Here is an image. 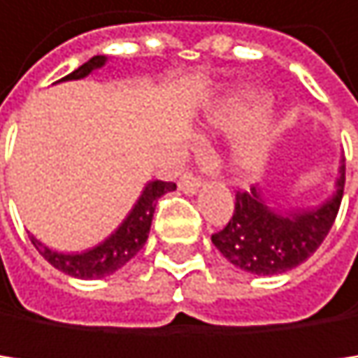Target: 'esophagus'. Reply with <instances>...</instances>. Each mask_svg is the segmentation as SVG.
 <instances>
[{"label":"esophagus","mask_w":358,"mask_h":358,"mask_svg":"<svg viewBox=\"0 0 358 358\" xmlns=\"http://www.w3.org/2000/svg\"><path fill=\"white\" fill-rule=\"evenodd\" d=\"M201 187V178L195 173H187L180 180V191H185L187 195H195Z\"/></svg>","instance_id":"34e87169"}]
</instances>
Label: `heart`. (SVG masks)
<instances>
[{
	"label": "heart",
	"mask_w": 358,
	"mask_h": 358,
	"mask_svg": "<svg viewBox=\"0 0 358 358\" xmlns=\"http://www.w3.org/2000/svg\"><path fill=\"white\" fill-rule=\"evenodd\" d=\"M268 107H271V99L266 94L241 92L227 99L217 111H213L208 122L223 133H241L251 124H255L268 111ZM275 135L277 131L268 122L249 131L231 150V167L245 176L259 171L268 159Z\"/></svg>",
	"instance_id": "obj_1"
}]
</instances>
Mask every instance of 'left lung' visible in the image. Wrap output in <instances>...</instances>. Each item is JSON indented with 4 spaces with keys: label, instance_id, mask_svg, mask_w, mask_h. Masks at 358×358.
<instances>
[{
    "label": "left lung",
    "instance_id": "obj_1",
    "mask_svg": "<svg viewBox=\"0 0 358 358\" xmlns=\"http://www.w3.org/2000/svg\"><path fill=\"white\" fill-rule=\"evenodd\" d=\"M346 185L341 161L335 193L318 208L277 213L259 189L236 191V203L227 225L213 234V245L229 262L253 275H281L296 268L322 245L335 223Z\"/></svg>",
    "mask_w": 358,
    "mask_h": 358
}]
</instances>
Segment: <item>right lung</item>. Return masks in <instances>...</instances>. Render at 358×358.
<instances>
[{"label": "right lung", "instance_id": "obj_1", "mask_svg": "<svg viewBox=\"0 0 358 358\" xmlns=\"http://www.w3.org/2000/svg\"><path fill=\"white\" fill-rule=\"evenodd\" d=\"M105 62H107L105 55H94L83 66H79L77 71H73L71 75H66L62 81L83 79L90 73H94L96 68H103ZM173 189H176L173 182H163V180L148 182L145 189L141 191L137 203L133 206V210L129 213V217L122 221V225L111 234L107 241H103L101 245H96V247L87 249L83 253H57V251H51L43 243H38L34 236H31V243L38 249V253L43 255L51 266H55L57 271H62L66 275L77 277V279L107 277V275L115 273L117 268H122L129 262V259H133L139 253V249L148 241L150 225H152V217H155V208H157L159 197L173 191Z\"/></svg>", "mask_w": 358, "mask_h": 358}]
</instances>
